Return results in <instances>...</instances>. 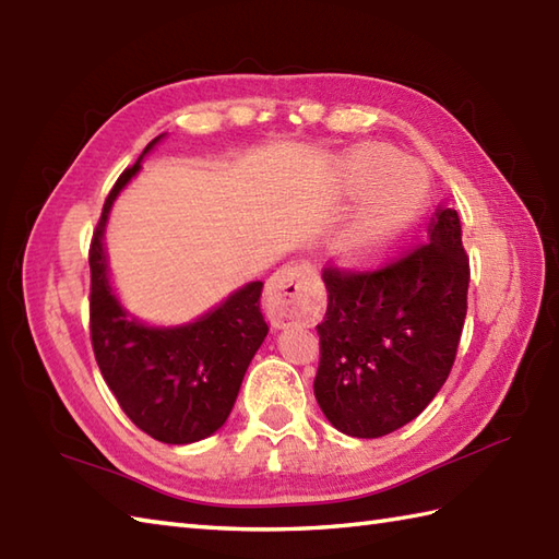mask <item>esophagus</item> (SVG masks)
Instances as JSON below:
<instances>
[{"instance_id": "34e87169", "label": "esophagus", "mask_w": 559, "mask_h": 559, "mask_svg": "<svg viewBox=\"0 0 559 559\" xmlns=\"http://www.w3.org/2000/svg\"><path fill=\"white\" fill-rule=\"evenodd\" d=\"M265 308L275 328L311 325L322 311L316 275L308 267H282L267 280Z\"/></svg>"}]
</instances>
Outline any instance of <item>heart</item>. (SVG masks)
<instances>
[{
    "label": "heart",
    "mask_w": 559,
    "mask_h": 559,
    "mask_svg": "<svg viewBox=\"0 0 559 559\" xmlns=\"http://www.w3.org/2000/svg\"><path fill=\"white\" fill-rule=\"evenodd\" d=\"M356 189L371 183L361 205L342 229V246L349 253H368L388 243L412 219L426 198V175L388 151H364L349 165Z\"/></svg>",
    "instance_id": "b5f03b06"
}]
</instances>
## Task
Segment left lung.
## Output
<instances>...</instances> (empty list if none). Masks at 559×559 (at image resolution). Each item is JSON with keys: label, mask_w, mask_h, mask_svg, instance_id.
I'll use <instances>...</instances> for the list:
<instances>
[{"label": "left lung", "mask_w": 559, "mask_h": 559, "mask_svg": "<svg viewBox=\"0 0 559 559\" xmlns=\"http://www.w3.org/2000/svg\"><path fill=\"white\" fill-rule=\"evenodd\" d=\"M316 400L352 438L414 420L448 380L466 318L468 258L456 210L436 213L426 243L373 272L322 270Z\"/></svg>", "instance_id": "left-lung-1"}]
</instances>
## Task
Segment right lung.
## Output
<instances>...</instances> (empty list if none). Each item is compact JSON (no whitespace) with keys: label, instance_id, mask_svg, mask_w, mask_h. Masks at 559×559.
I'll return each mask as SVG.
<instances>
[{"label":"right lung","instance_id":"1","mask_svg":"<svg viewBox=\"0 0 559 559\" xmlns=\"http://www.w3.org/2000/svg\"><path fill=\"white\" fill-rule=\"evenodd\" d=\"M135 165L109 191L91 243V337L100 373L135 426L167 444H191L217 432L229 418L251 358L267 337L260 313L263 282H248L227 299L181 325H151L119 301L111 287L105 229L111 205L141 171Z\"/></svg>","mask_w":559,"mask_h":559}]
</instances>
